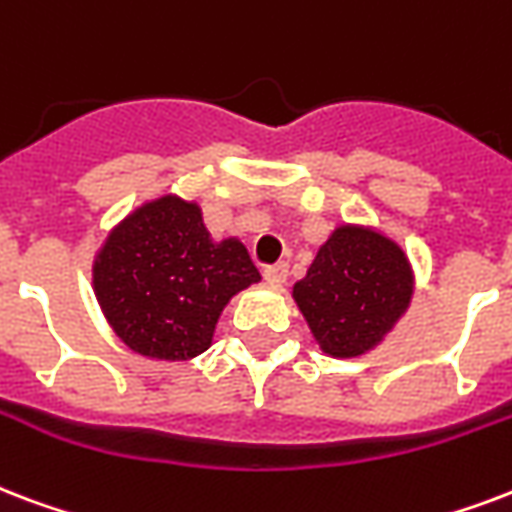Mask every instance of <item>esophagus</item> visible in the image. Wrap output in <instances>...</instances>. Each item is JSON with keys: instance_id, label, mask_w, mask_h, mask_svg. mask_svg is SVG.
I'll return each instance as SVG.
<instances>
[{"instance_id": "esophagus-1", "label": "esophagus", "mask_w": 512, "mask_h": 512, "mask_svg": "<svg viewBox=\"0 0 512 512\" xmlns=\"http://www.w3.org/2000/svg\"><path fill=\"white\" fill-rule=\"evenodd\" d=\"M263 279L273 287L287 282V263H276V265H265L263 268Z\"/></svg>"}]
</instances>
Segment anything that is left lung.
<instances>
[{
	"instance_id": "8db88e82",
	"label": "left lung",
	"mask_w": 512,
	"mask_h": 512,
	"mask_svg": "<svg viewBox=\"0 0 512 512\" xmlns=\"http://www.w3.org/2000/svg\"><path fill=\"white\" fill-rule=\"evenodd\" d=\"M413 276L403 249L376 230L338 228L319 249L295 300L333 357H357L384 338L403 314Z\"/></svg>"
}]
</instances>
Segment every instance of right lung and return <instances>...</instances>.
Segmentation results:
<instances>
[{"instance_id": "add662e5", "label": "right lung", "mask_w": 512, "mask_h": 512, "mask_svg": "<svg viewBox=\"0 0 512 512\" xmlns=\"http://www.w3.org/2000/svg\"><path fill=\"white\" fill-rule=\"evenodd\" d=\"M257 279L244 244H212L198 206L179 198L131 214L93 265L109 325L126 346L158 360H190L209 349L225 303Z\"/></svg>"}]
</instances>
